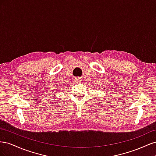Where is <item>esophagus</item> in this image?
<instances>
[{
	"instance_id": "1",
	"label": "esophagus",
	"mask_w": 156,
	"mask_h": 156,
	"mask_svg": "<svg viewBox=\"0 0 156 156\" xmlns=\"http://www.w3.org/2000/svg\"><path fill=\"white\" fill-rule=\"evenodd\" d=\"M81 79H80L79 77L75 79V81H76V82H77V83H80V82H81Z\"/></svg>"
}]
</instances>
